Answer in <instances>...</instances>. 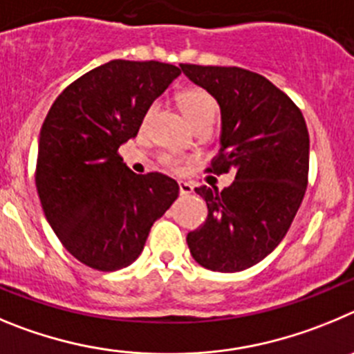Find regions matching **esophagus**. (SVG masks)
I'll return each instance as SVG.
<instances>
[{
  "instance_id": "obj_1",
  "label": "esophagus",
  "mask_w": 354,
  "mask_h": 354,
  "mask_svg": "<svg viewBox=\"0 0 354 354\" xmlns=\"http://www.w3.org/2000/svg\"><path fill=\"white\" fill-rule=\"evenodd\" d=\"M178 187H180L181 196H189V194H192L194 190V187L189 183V181H178Z\"/></svg>"
}]
</instances>
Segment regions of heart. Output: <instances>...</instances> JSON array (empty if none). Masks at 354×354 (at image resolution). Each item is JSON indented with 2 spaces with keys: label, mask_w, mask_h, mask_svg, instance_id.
<instances>
[{
  "label": "heart",
  "mask_w": 354,
  "mask_h": 354,
  "mask_svg": "<svg viewBox=\"0 0 354 354\" xmlns=\"http://www.w3.org/2000/svg\"><path fill=\"white\" fill-rule=\"evenodd\" d=\"M155 107L157 106L153 104V106H149V109L146 111L145 123L155 113ZM181 109H183L187 120L194 125V129H199V127H213L216 116H218V102L206 90L194 88V90L185 91L181 95ZM160 162L167 169H180L181 164H183V158L174 153H162Z\"/></svg>",
  "instance_id": "1"
}]
</instances>
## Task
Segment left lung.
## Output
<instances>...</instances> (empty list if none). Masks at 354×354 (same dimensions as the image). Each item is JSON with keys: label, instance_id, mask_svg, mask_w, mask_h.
Listing matches in <instances>:
<instances>
[{"label": "left lung", "instance_id": "left-lung-1", "mask_svg": "<svg viewBox=\"0 0 354 354\" xmlns=\"http://www.w3.org/2000/svg\"><path fill=\"white\" fill-rule=\"evenodd\" d=\"M180 66L221 106V151L206 173H234V181L224 190L215 185L197 187L208 216L187 234V243L201 266L241 272L282 241L304 201L307 123L295 102L256 72L238 66Z\"/></svg>", "mask_w": 354, "mask_h": 354}]
</instances>
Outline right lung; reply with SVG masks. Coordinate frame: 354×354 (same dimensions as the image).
<instances>
[{
  "label": "right lung",
  "mask_w": 354,
  "mask_h": 354,
  "mask_svg": "<svg viewBox=\"0 0 354 354\" xmlns=\"http://www.w3.org/2000/svg\"><path fill=\"white\" fill-rule=\"evenodd\" d=\"M180 74L169 63L113 59L66 86L44 120L38 197L63 247L90 268L132 264L178 197L173 178L132 173L118 149L138 136L146 111Z\"/></svg>",
  "instance_id": "right-lung-1"
}]
</instances>
